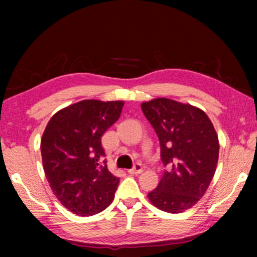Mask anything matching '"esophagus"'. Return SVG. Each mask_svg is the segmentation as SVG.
Here are the masks:
<instances>
[{
	"instance_id": "1",
	"label": "esophagus",
	"mask_w": 257,
	"mask_h": 257,
	"mask_svg": "<svg viewBox=\"0 0 257 257\" xmlns=\"http://www.w3.org/2000/svg\"><path fill=\"white\" fill-rule=\"evenodd\" d=\"M143 172V167H142V165H139V164H137L135 167L132 168V170H130L128 171V173L130 174H140Z\"/></svg>"
}]
</instances>
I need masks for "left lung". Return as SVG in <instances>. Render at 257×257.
<instances>
[{"label":"left lung","mask_w":257,"mask_h":257,"mask_svg":"<svg viewBox=\"0 0 257 257\" xmlns=\"http://www.w3.org/2000/svg\"><path fill=\"white\" fill-rule=\"evenodd\" d=\"M160 142L167 171L147 198L167 213H182L205 195L215 174L220 144L214 125L201 108L170 98L142 103Z\"/></svg>","instance_id":"left-lung-1"}]
</instances>
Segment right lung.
Here are the masks:
<instances>
[{
    "label": "right lung",
    "instance_id": "obj_1",
    "mask_svg": "<svg viewBox=\"0 0 257 257\" xmlns=\"http://www.w3.org/2000/svg\"><path fill=\"white\" fill-rule=\"evenodd\" d=\"M124 101L85 99L52 115L41 139L45 177L59 202L78 216L113 201L119 178L107 170L101 137L120 117Z\"/></svg>",
    "mask_w": 257,
    "mask_h": 257
}]
</instances>
